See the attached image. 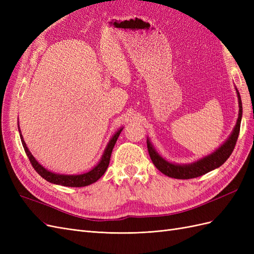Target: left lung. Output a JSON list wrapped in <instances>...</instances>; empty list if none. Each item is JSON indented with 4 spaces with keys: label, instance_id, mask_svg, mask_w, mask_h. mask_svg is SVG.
<instances>
[{
    "label": "left lung",
    "instance_id": "8db88e82",
    "mask_svg": "<svg viewBox=\"0 0 254 254\" xmlns=\"http://www.w3.org/2000/svg\"><path fill=\"white\" fill-rule=\"evenodd\" d=\"M235 90L238 99V108H240L238 109V118L236 121V124L232 130L231 134L228 136V139L222 143L216 150H214L212 153H210V155L204 156L203 158L195 161V162L188 164L173 163L160 155L147 137V149L149 152L150 159L152 161V163L155 164V166L161 173L168 177H172V178L175 179H191L209 173L215 170V168L221 166L226 162L228 158L231 156V153L235 147L238 134H240L241 122L243 117V105L241 95L236 88Z\"/></svg>",
    "mask_w": 254,
    "mask_h": 254
}]
</instances>
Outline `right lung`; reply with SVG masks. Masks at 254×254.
Masks as SVG:
<instances>
[{
	"mask_svg": "<svg viewBox=\"0 0 254 254\" xmlns=\"http://www.w3.org/2000/svg\"><path fill=\"white\" fill-rule=\"evenodd\" d=\"M18 127H19V133H20L23 148H24L26 155L30 161V163H32L36 172L39 174L43 179H45L51 183L58 184V186H63V187H71V188L87 187V186H90V184H92V183L96 182L99 178H101V177L107 171V168H108L112 149L114 147L115 143H117V141H118V137H119L120 133L123 130V127H121L118 131L112 135L110 141L106 146L101 160H99V162L93 168H92V170H90L87 173L79 174V175H64V174L53 173L38 162V161L35 159V157L32 155V152H30L29 149L27 148L26 143L24 142V139H23V135L21 133L20 126H18Z\"/></svg>",
	"mask_w": 254,
	"mask_h": 254,
	"instance_id": "1",
	"label": "right lung"
}]
</instances>
